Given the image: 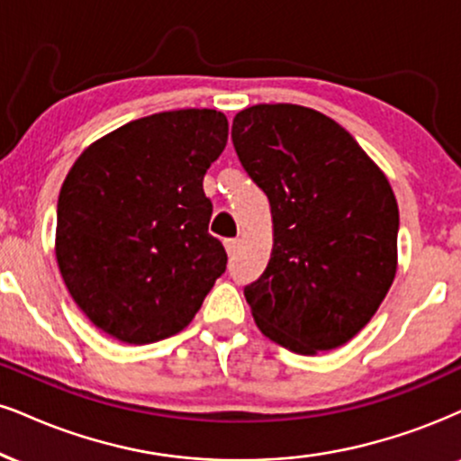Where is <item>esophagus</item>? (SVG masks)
Instances as JSON below:
<instances>
[{
	"instance_id": "34e87169",
	"label": "esophagus",
	"mask_w": 461,
	"mask_h": 461,
	"mask_svg": "<svg viewBox=\"0 0 461 461\" xmlns=\"http://www.w3.org/2000/svg\"><path fill=\"white\" fill-rule=\"evenodd\" d=\"M224 248H226V252H229V257H232V254L237 252V248H240V241H237V240H226L224 241Z\"/></svg>"
}]
</instances>
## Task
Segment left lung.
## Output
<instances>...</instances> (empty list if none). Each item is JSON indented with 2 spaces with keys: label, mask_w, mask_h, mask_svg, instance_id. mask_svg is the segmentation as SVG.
Segmentation results:
<instances>
[{
  "label": "left lung",
  "mask_w": 461,
  "mask_h": 461,
  "mask_svg": "<svg viewBox=\"0 0 461 461\" xmlns=\"http://www.w3.org/2000/svg\"><path fill=\"white\" fill-rule=\"evenodd\" d=\"M230 136L274 218L269 265L243 288L254 321L299 355L338 348L393 284L400 212L387 177L339 123L308 106H249Z\"/></svg>",
  "instance_id": "8db88e82"
}]
</instances>
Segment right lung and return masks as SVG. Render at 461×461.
Returning <instances> with one entry per match:
<instances>
[{
  "label": "right lung",
  "mask_w": 461,
  "mask_h": 461,
  "mask_svg": "<svg viewBox=\"0 0 461 461\" xmlns=\"http://www.w3.org/2000/svg\"><path fill=\"white\" fill-rule=\"evenodd\" d=\"M226 139L220 111H167L102 136L72 164L57 201L55 257L100 331L151 344L201 310L229 260L209 235L213 207L203 192Z\"/></svg>",
  "instance_id": "right-lung-1"
}]
</instances>
